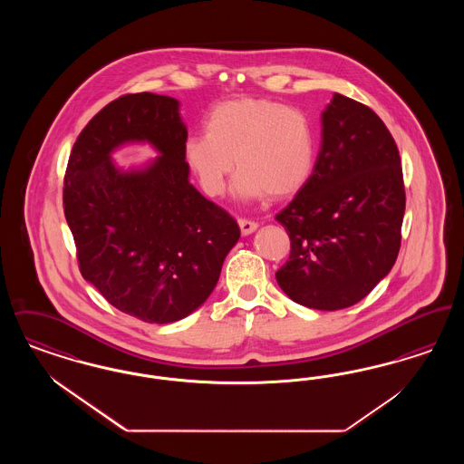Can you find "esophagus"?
<instances>
[{
    "label": "esophagus",
    "mask_w": 464,
    "mask_h": 464,
    "mask_svg": "<svg viewBox=\"0 0 464 464\" xmlns=\"http://www.w3.org/2000/svg\"><path fill=\"white\" fill-rule=\"evenodd\" d=\"M238 226H240L243 237L252 235L257 229V222L248 221V219H238Z\"/></svg>",
    "instance_id": "34e87169"
}]
</instances>
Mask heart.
<instances>
[{
    "label": "heart",
    "instance_id": "heart-1",
    "mask_svg": "<svg viewBox=\"0 0 464 464\" xmlns=\"http://www.w3.org/2000/svg\"><path fill=\"white\" fill-rule=\"evenodd\" d=\"M191 135L182 158L208 197H221L235 165V193L242 199L297 195L314 170L316 133L308 116L269 99L242 97L218 104ZM236 163H232V160Z\"/></svg>",
    "mask_w": 464,
    "mask_h": 464
}]
</instances>
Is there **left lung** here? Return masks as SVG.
I'll return each mask as SVG.
<instances>
[{"label":"left lung","mask_w":464,"mask_h":464,"mask_svg":"<svg viewBox=\"0 0 464 464\" xmlns=\"http://www.w3.org/2000/svg\"><path fill=\"white\" fill-rule=\"evenodd\" d=\"M403 212L392 133L371 108L334 93L308 184L276 214L290 238L278 285L306 308L353 306L395 265Z\"/></svg>","instance_id":"left-lung-1"}]
</instances>
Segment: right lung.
<instances>
[{
	"instance_id": "obj_1",
	"label": "right lung",
	"mask_w": 464,
	"mask_h": 464,
	"mask_svg": "<svg viewBox=\"0 0 464 464\" xmlns=\"http://www.w3.org/2000/svg\"><path fill=\"white\" fill-rule=\"evenodd\" d=\"M179 101L129 93L78 135L64 177V214L83 278L114 308L150 324L198 309L240 238L237 221L189 182ZM160 157L123 171L110 155L125 143Z\"/></svg>"
}]
</instances>
